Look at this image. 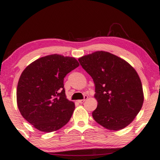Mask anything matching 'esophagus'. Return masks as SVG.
Masks as SVG:
<instances>
[{"label": "esophagus", "instance_id": "esophagus-1", "mask_svg": "<svg viewBox=\"0 0 160 160\" xmlns=\"http://www.w3.org/2000/svg\"><path fill=\"white\" fill-rule=\"evenodd\" d=\"M87 98H88V96H86V95H85V96H84V98H83V99H82V100H78V103H83V102H84Z\"/></svg>", "mask_w": 160, "mask_h": 160}]
</instances>
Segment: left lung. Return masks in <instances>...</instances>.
I'll list each match as a JSON object with an SVG mask.
<instances>
[{
	"label": "left lung",
	"mask_w": 160,
	"mask_h": 160,
	"mask_svg": "<svg viewBox=\"0 0 160 160\" xmlns=\"http://www.w3.org/2000/svg\"><path fill=\"white\" fill-rule=\"evenodd\" d=\"M95 83L97 108L93 119L106 129L128 126L142 108V86L131 65L110 52L97 51L78 59Z\"/></svg>",
	"instance_id": "8db88e82"
}]
</instances>
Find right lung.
I'll return each instance as SVG.
<instances>
[{
    "label": "right lung",
    "mask_w": 160,
    "mask_h": 160,
    "mask_svg": "<svg viewBox=\"0 0 160 160\" xmlns=\"http://www.w3.org/2000/svg\"><path fill=\"white\" fill-rule=\"evenodd\" d=\"M78 66L74 57L55 54L35 60L21 74L17 87L18 107L36 129L51 132L69 121L75 105L67 98L64 78Z\"/></svg>",
    "instance_id": "obj_1"
}]
</instances>
